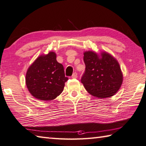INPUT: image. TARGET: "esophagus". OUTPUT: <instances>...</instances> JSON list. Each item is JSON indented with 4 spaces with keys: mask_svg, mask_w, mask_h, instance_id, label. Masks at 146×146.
<instances>
[{
    "mask_svg": "<svg viewBox=\"0 0 146 146\" xmlns=\"http://www.w3.org/2000/svg\"><path fill=\"white\" fill-rule=\"evenodd\" d=\"M71 77H72V78H77V73L76 72L73 73V74L72 75V76H71Z\"/></svg>",
    "mask_w": 146,
    "mask_h": 146,
    "instance_id": "34e87169",
    "label": "esophagus"
}]
</instances>
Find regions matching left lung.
<instances>
[{
    "mask_svg": "<svg viewBox=\"0 0 146 146\" xmlns=\"http://www.w3.org/2000/svg\"><path fill=\"white\" fill-rule=\"evenodd\" d=\"M83 54L86 68L81 82L86 90L98 98L114 95L123 82V74L119 62L106 51L98 54L88 51Z\"/></svg>",
    "mask_w": 146,
    "mask_h": 146,
    "instance_id": "obj_1",
    "label": "left lung"
}]
</instances>
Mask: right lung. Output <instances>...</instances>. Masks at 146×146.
<instances>
[{
  "instance_id": "add662e5",
  "label": "right lung",
  "mask_w": 146,
  "mask_h": 146,
  "mask_svg": "<svg viewBox=\"0 0 146 146\" xmlns=\"http://www.w3.org/2000/svg\"><path fill=\"white\" fill-rule=\"evenodd\" d=\"M68 80L63 66L57 61L53 51L37 58L26 75V84L30 94L44 101L54 100L60 95Z\"/></svg>"
}]
</instances>
